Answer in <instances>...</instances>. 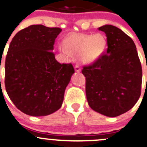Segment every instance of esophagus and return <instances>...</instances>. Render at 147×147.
Returning <instances> with one entry per match:
<instances>
[{"label": "esophagus", "mask_w": 147, "mask_h": 147, "mask_svg": "<svg viewBox=\"0 0 147 147\" xmlns=\"http://www.w3.org/2000/svg\"><path fill=\"white\" fill-rule=\"evenodd\" d=\"M74 69H75V71L76 72L81 71V68H80L79 65H78V64H76L75 66H74Z\"/></svg>", "instance_id": "obj_1"}]
</instances>
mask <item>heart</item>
<instances>
[{"label": "heart", "instance_id": "b5f03b06", "mask_svg": "<svg viewBox=\"0 0 147 147\" xmlns=\"http://www.w3.org/2000/svg\"><path fill=\"white\" fill-rule=\"evenodd\" d=\"M65 46H61L60 50L64 54L71 56L80 53L81 61L84 63L90 64L97 60L107 45L106 39L102 35L74 34L69 36L64 41Z\"/></svg>", "mask_w": 147, "mask_h": 147}]
</instances>
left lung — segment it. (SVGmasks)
Returning <instances> with one entry per match:
<instances>
[{"mask_svg": "<svg viewBox=\"0 0 147 147\" xmlns=\"http://www.w3.org/2000/svg\"><path fill=\"white\" fill-rule=\"evenodd\" d=\"M107 37V51L94 63L84 65L86 95L96 112L115 117L130 110L139 100L142 69L134 42L111 25L98 28Z\"/></svg>", "mask_w": 147, "mask_h": 147, "instance_id": "8db88e82", "label": "left lung"}]
</instances>
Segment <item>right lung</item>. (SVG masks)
<instances>
[{"label": "right lung", "instance_id": "right-lung-1", "mask_svg": "<svg viewBox=\"0 0 147 147\" xmlns=\"http://www.w3.org/2000/svg\"><path fill=\"white\" fill-rule=\"evenodd\" d=\"M60 28L31 25L15 35L5 62V86L18 109L33 117L61 108L65 89L74 73L71 63L55 59L53 45Z\"/></svg>", "mask_w": 147, "mask_h": 147}]
</instances>
